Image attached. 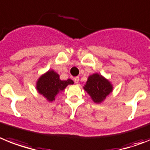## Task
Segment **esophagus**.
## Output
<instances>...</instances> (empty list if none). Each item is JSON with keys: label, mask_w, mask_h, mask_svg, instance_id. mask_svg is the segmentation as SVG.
<instances>
[{"label": "esophagus", "mask_w": 150, "mask_h": 150, "mask_svg": "<svg viewBox=\"0 0 150 150\" xmlns=\"http://www.w3.org/2000/svg\"><path fill=\"white\" fill-rule=\"evenodd\" d=\"M74 82H75V83H78L79 81H80V77H79V76H76V77H74Z\"/></svg>", "instance_id": "obj_1"}]
</instances>
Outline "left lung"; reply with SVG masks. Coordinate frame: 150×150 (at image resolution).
<instances>
[{"instance_id": "1", "label": "left lung", "mask_w": 150, "mask_h": 150, "mask_svg": "<svg viewBox=\"0 0 150 150\" xmlns=\"http://www.w3.org/2000/svg\"><path fill=\"white\" fill-rule=\"evenodd\" d=\"M83 89L93 102L101 103L112 93L113 87L111 83L101 74H93L88 76Z\"/></svg>"}]
</instances>
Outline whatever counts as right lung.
Returning a JSON list of instances; mask_svg holds the SVG:
<instances>
[{
  "mask_svg": "<svg viewBox=\"0 0 150 150\" xmlns=\"http://www.w3.org/2000/svg\"><path fill=\"white\" fill-rule=\"evenodd\" d=\"M74 83L70 79L61 80L60 75L54 70H49L40 76L36 83V89L40 94L44 96L47 101L55 100L56 96L62 92L70 84Z\"/></svg>",
  "mask_w": 150,
  "mask_h": 150,
  "instance_id": "obj_1",
  "label": "right lung"
}]
</instances>
